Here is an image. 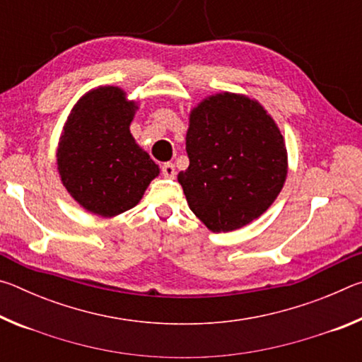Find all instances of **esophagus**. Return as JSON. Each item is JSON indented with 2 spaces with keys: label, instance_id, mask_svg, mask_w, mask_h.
<instances>
[{
  "label": "esophagus",
  "instance_id": "1",
  "mask_svg": "<svg viewBox=\"0 0 362 362\" xmlns=\"http://www.w3.org/2000/svg\"><path fill=\"white\" fill-rule=\"evenodd\" d=\"M161 173H163L164 177H166V179H174V177H175V166L173 163H166L161 168Z\"/></svg>",
  "mask_w": 362,
  "mask_h": 362
}]
</instances>
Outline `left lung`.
<instances>
[{
  "label": "left lung",
  "mask_w": 362,
  "mask_h": 362,
  "mask_svg": "<svg viewBox=\"0 0 362 362\" xmlns=\"http://www.w3.org/2000/svg\"><path fill=\"white\" fill-rule=\"evenodd\" d=\"M187 155L179 182L189 209L214 233L259 218L287 175L278 126L262 105L236 94L212 95L193 110Z\"/></svg>",
  "instance_id": "1"
}]
</instances>
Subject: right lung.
Here are the masks:
<instances>
[{
    "instance_id": "1",
    "label": "right lung",
    "mask_w": 362,
    "mask_h": 362,
    "mask_svg": "<svg viewBox=\"0 0 362 362\" xmlns=\"http://www.w3.org/2000/svg\"><path fill=\"white\" fill-rule=\"evenodd\" d=\"M136 108L121 89L108 86L86 94L65 124L57 150L60 179L73 198L97 216L132 209L159 174L131 136Z\"/></svg>"
}]
</instances>
